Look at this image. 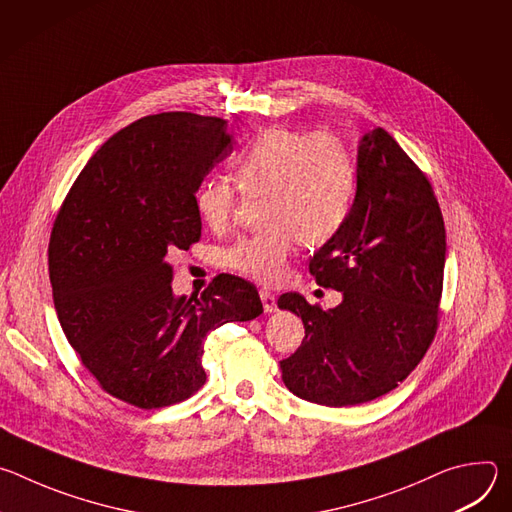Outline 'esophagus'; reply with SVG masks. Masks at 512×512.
<instances>
[{
	"mask_svg": "<svg viewBox=\"0 0 512 512\" xmlns=\"http://www.w3.org/2000/svg\"><path fill=\"white\" fill-rule=\"evenodd\" d=\"M259 296H261V302H263V310H265L267 314H271V312L277 310V298H275V294H271L269 289H261Z\"/></svg>",
	"mask_w": 512,
	"mask_h": 512,
	"instance_id": "esophagus-1",
	"label": "esophagus"
}]
</instances>
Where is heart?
I'll return each mask as SVG.
<instances>
[{"label": "heart", "mask_w": 512, "mask_h": 512, "mask_svg": "<svg viewBox=\"0 0 512 512\" xmlns=\"http://www.w3.org/2000/svg\"><path fill=\"white\" fill-rule=\"evenodd\" d=\"M231 170L239 192L263 194L265 227L227 251V265L257 283L281 281L300 241L320 247L348 221L356 168L346 143L330 131L269 127L233 158ZM237 188L221 178H206L198 186L194 204L208 229L229 227Z\"/></svg>", "instance_id": "b5f03b06"}]
</instances>
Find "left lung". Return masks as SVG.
Masks as SVG:
<instances>
[{"instance_id": "8db88e82", "label": "left lung", "mask_w": 512, "mask_h": 512, "mask_svg": "<svg viewBox=\"0 0 512 512\" xmlns=\"http://www.w3.org/2000/svg\"><path fill=\"white\" fill-rule=\"evenodd\" d=\"M446 263L444 216L423 170L381 127L358 145L356 198L346 225L310 259L332 310L283 294L302 318V346L281 360L285 387L312 403L373 401L417 367L440 324Z\"/></svg>"}]
</instances>
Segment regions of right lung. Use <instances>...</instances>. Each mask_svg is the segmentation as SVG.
Returning <instances> with one entry per match:
<instances>
[{"mask_svg": "<svg viewBox=\"0 0 512 512\" xmlns=\"http://www.w3.org/2000/svg\"><path fill=\"white\" fill-rule=\"evenodd\" d=\"M233 152L227 121L186 111L141 117L107 139L70 186L48 271L62 332L111 397L160 409L204 383V338L263 312L255 285L221 273L174 298L170 253L200 239L194 194Z\"/></svg>", "mask_w": 512, "mask_h": 512, "instance_id": "obj_1", "label": "right lung"}]
</instances>
